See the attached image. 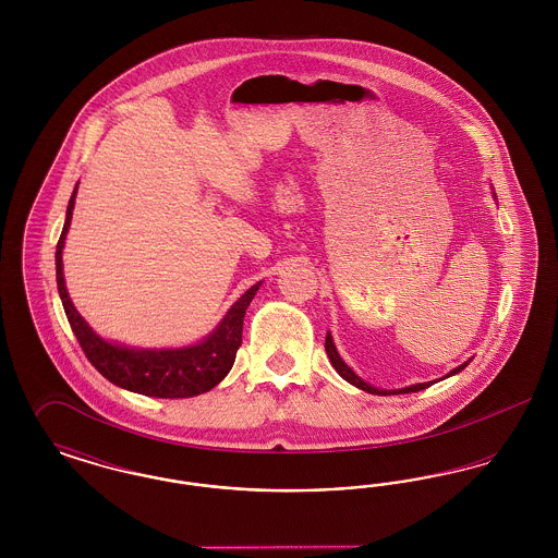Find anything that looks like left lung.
<instances>
[{
	"label": "left lung",
	"mask_w": 558,
	"mask_h": 558,
	"mask_svg": "<svg viewBox=\"0 0 558 558\" xmlns=\"http://www.w3.org/2000/svg\"><path fill=\"white\" fill-rule=\"evenodd\" d=\"M326 353H328V360H330V364L335 366V371L339 372L343 378H345L347 383H351V385H355L357 389H362V391H368V393H374V396H391V393H416V391H423L426 387H430L433 383H421V385H412V387H405V389H398V391H380V389H376V387H372L368 383H364L355 372L351 371L349 366H347L345 362L341 360V355H339V351H337V347L332 343V337H330V332L326 335ZM469 366V362H464L462 366H458V368H453V371L448 374H458L460 371H464Z\"/></svg>",
	"instance_id": "left-lung-1"
}]
</instances>
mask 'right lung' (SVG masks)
Instances as JSON below:
<instances>
[{
	"instance_id": "obj_1",
	"label": "right lung",
	"mask_w": 558,
	"mask_h": 558,
	"mask_svg": "<svg viewBox=\"0 0 558 558\" xmlns=\"http://www.w3.org/2000/svg\"><path fill=\"white\" fill-rule=\"evenodd\" d=\"M75 196H77V187L73 190V196L69 201L66 221H64L60 240L56 244V284L62 299L64 314L80 341L85 357L112 385L140 396L178 399L194 398L211 391L213 387L219 385L234 366L236 351L242 345L244 312L253 301L255 292L259 291L262 282L253 284L248 291L244 292L230 307L226 318L221 319V324L213 330V335L198 345L155 351V349H128V347L107 343L85 324V319L81 318L64 287L62 248H64V236L69 232L71 217H73Z\"/></svg>"
}]
</instances>
